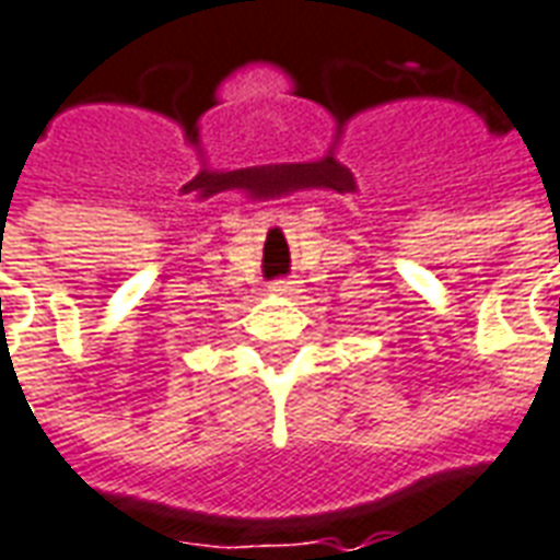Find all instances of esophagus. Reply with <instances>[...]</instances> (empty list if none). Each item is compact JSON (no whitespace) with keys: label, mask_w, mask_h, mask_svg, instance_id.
Returning <instances> with one entry per match:
<instances>
[{"label":"esophagus","mask_w":560,"mask_h":560,"mask_svg":"<svg viewBox=\"0 0 560 560\" xmlns=\"http://www.w3.org/2000/svg\"><path fill=\"white\" fill-rule=\"evenodd\" d=\"M269 288H272V293H284V296H288V293H296V288H300V284H296L293 279H276L272 284H269Z\"/></svg>","instance_id":"obj_1"}]
</instances>
